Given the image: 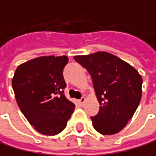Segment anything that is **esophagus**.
<instances>
[{
    "mask_svg": "<svg viewBox=\"0 0 156 156\" xmlns=\"http://www.w3.org/2000/svg\"><path fill=\"white\" fill-rule=\"evenodd\" d=\"M86 102V97H82L80 100H79V103H80V105H84V103Z\"/></svg>",
    "mask_w": 156,
    "mask_h": 156,
    "instance_id": "1",
    "label": "esophagus"
}]
</instances>
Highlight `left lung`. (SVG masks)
<instances>
[{"label":"left lung","instance_id":"left-lung-1","mask_svg":"<svg viewBox=\"0 0 156 156\" xmlns=\"http://www.w3.org/2000/svg\"><path fill=\"white\" fill-rule=\"evenodd\" d=\"M90 74L100 104L91 117L101 134L119 133L133 117L142 96V77L133 66L106 51L74 56Z\"/></svg>","mask_w":156,"mask_h":156}]
</instances>
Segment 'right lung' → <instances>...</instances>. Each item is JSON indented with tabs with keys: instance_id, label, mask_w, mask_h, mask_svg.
I'll list each match as a JSON object with an SVG mask.
<instances>
[{
	"instance_id": "1",
	"label": "right lung",
	"mask_w": 156,
	"mask_h": 156,
	"mask_svg": "<svg viewBox=\"0 0 156 156\" xmlns=\"http://www.w3.org/2000/svg\"><path fill=\"white\" fill-rule=\"evenodd\" d=\"M66 56H42L21 64L12 78L17 104L34 129L56 135L66 127L75 105L64 94Z\"/></svg>"
}]
</instances>
